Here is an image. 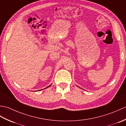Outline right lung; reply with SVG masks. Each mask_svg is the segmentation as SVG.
<instances>
[{"mask_svg": "<svg viewBox=\"0 0 126 126\" xmlns=\"http://www.w3.org/2000/svg\"><path fill=\"white\" fill-rule=\"evenodd\" d=\"M49 85V86H48V87H47V88H48V87H50V85ZM39 90H38V91H39ZM37 91H38V90H37Z\"/></svg>", "mask_w": 126, "mask_h": 126, "instance_id": "obj_1", "label": "right lung"}]
</instances>
